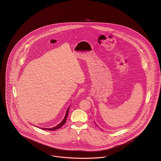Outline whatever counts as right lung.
I'll return each instance as SVG.
<instances>
[{
  "instance_id": "obj_1",
  "label": "right lung",
  "mask_w": 161,
  "mask_h": 161,
  "mask_svg": "<svg viewBox=\"0 0 161 161\" xmlns=\"http://www.w3.org/2000/svg\"><path fill=\"white\" fill-rule=\"evenodd\" d=\"M69 108H68V110H67V112H66V116H65V117H64V119L62 121V122H61L60 124H58V125H57L56 127H53V128H50V129H46V128H42V129L43 130H50V131H53V130H57V129H60V127H61V126H63L65 123H66V119H67V118H68V113H69Z\"/></svg>"
}]
</instances>
